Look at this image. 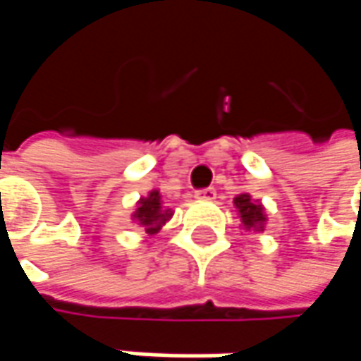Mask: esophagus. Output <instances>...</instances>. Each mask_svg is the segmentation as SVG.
Here are the masks:
<instances>
[{"mask_svg": "<svg viewBox=\"0 0 361 361\" xmlns=\"http://www.w3.org/2000/svg\"><path fill=\"white\" fill-rule=\"evenodd\" d=\"M215 197H216L215 188H201V190H197V192H195V199H199V201H213Z\"/></svg>", "mask_w": 361, "mask_h": 361, "instance_id": "esophagus-1", "label": "esophagus"}]
</instances>
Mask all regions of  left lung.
<instances>
[{
  "mask_svg": "<svg viewBox=\"0 0 361 361\" xmlns=\"http://www.w3.org/2000/svg\"><path fill=\"white\" fill-rule=\"evenodd\" d=\"M235 209L239 213L241 219V225L245 231H261L265 229V223H267V213H265V207L259 201H255L249 192H241L235 197Z\"/></svg>",
  "mask_w": 361,
  "mask_h": 361,
  "instance_id": "1",
  "label": "left lung"
}]
</instances>
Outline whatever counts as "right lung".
Instances as JSON below:
<instances>
[{
	"label": "right lung",
	"mask_w": 361,
	"mask_h": 361,
	"mask_svg": "<svg viewBox=\"0 0 361 361\" xmlns=\"http://www.w3.org/2000/svg\"><path fill=\"white\" fill-rule=\"evenodd\" d=\"M173 219V211L162 204L159 188H152L146 197H140L132 213V221L138 223L148 235L159 233Z\"/></svg>",
	"instance_id": "1"
}]
</instances>
